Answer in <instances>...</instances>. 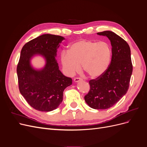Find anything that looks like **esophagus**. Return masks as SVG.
<instances>
[{"instance_id":"1","label":"esophagus","mask_w":147,"mask_h":147,"mask_svg":"<svg viewBox=\"0 0 147 147\" xmlns=\"http://www.w3.org/2000/svg\"><path fill=\"white\" fill-rule=\"evenodd\" d=\"M82 79L80 77H76L74 78V82H78L80 81H82Z\"/></svg>"}]
</instances>
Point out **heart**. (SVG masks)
Instances as JSON below:
<instances>
[{"mask_svg":"<svg viewBox=\"0 0 147 147\" xmlns=\"http://www.w3.org/2000/svg\"><path fill=\"white\" fill-rule=\"evenodd\" d=\"M112 51L109 44L81 39L72 43L69 51L61 55L62 65L68 75L83 70L89 77L97 78L103 75L110 65Z\"/></svg>","mask_w":147,"mask_h":147,"instance_id":"obj_1","label":"heart"}]
</instances>
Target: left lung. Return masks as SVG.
Wrapping results in <instances>:
<instances>
[{
	"label": "left lung",
	"instance_id": "left-lung-1",
	"mask_svg": "<svg viewBox=\"0 0 147 147\" xmlns=\"http://www.w3.org/2000/svg\"><path fill=\"white\" fill-rule=\"evenodd\" d=\"M97 34L107 36L110 40L112 59L102 76L89 81L90 89L84 100L92 109H107L117 104L129 89L132 72L131 50L123 38L112 31Z\"/></svg>",
	"mask_w": 147,
	"mask_h": 147
}]
</instances>
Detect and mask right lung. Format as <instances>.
Segmentation results:
<instances>
[{"mask_svg":"<svg viewBox=\"0 0 147 147\" xmlns=\"http://www.w3.org/2000/svg\"><path fill=\"white\" fill-rule=\"evenodd\" d=\"M64 39L59 35L43 34L26 43L21 50L16 69L19 90L37 110L50 112L57 109L63 101L65 88L72 84V78L61 73L55 59L57 49ZM35 54H40L46 59L45 67L40 71L30 65Z\"/></svg>","mask_w":147,"mask_h":147,"instance_id":"right-lung-1","label":"right lung"}]
</instances>
